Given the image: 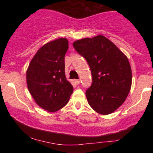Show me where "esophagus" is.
Here are the masks:
<instances>
[{"instance_id":"obj_1","label":"esophagus","mask_w":153,"mask_h":153,"mask_svg":"<svg viewBox=\"0 0 153 153\" xmlns=\"http://www.w3.org/2000/svg\"><path fill=\"white\" fill-rule=\"evenodd\" d=\"M75 84H76V85H79V84H80V80H75Z\"/></svg>"}]
</instances>
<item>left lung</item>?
<instances>
[{
	"label": "left lung",
	"instance_id": "1",
	"mask_svg": "<svg viewBox=\"0 0 153 153\" xmlns=\"http://www.w3.org/2000/svg\"><path fill=\"white\" fill-rule=\"evenodd\" d=\"M73 45L91 68L93 82L85 92L89 105L101 114L113 113L131 89L132 76L127 56L102 35L77 40Z\"/></svg>",
	"mask_w": 153,
	"mask_h": 153
}]
</instances>
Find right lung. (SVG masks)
<instances>
[{"mask_svg":"<svg viewBox=\"0 0 153 153\" xmlns=\"http://www.w3.org/2000/svg\"><path fill=\"white\" fill-rule=\"evenodd\" d=\"M68 49L66 38L45 44L35 54L26 71L29 93L38 106L50 112L63 108L73 92L65 74Z\"/></svg>","mask_w":153,"mask_h":153,"instance_id":"right-lung-1","label":"right lung"}]
</instances>
